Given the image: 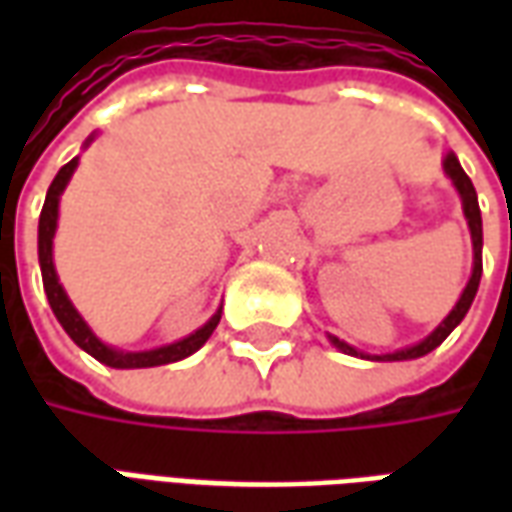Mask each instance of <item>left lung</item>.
Wrapping results in <instances>:
<instances>
[{"instance_id":"8db88e82","label":"left lung","mask_w":512,"mask_h":512,"mask_svg":"<svg viewBox=\"0 0 512 512\" xmlns=\"http://www.w3.org/2000/svg\"><path fill=\"white\" fill-rule=\"evenodd\" d=\"M441 167H444V175L452 180V186L458 191V197H461L463 205V216H466V224H469V233H472V277L466 282V288H463L461 299L455 301V307L450 310V315L444 318V321L433 329V332L425 337V340H419L414 345H406V348H400V351H392V354H365V351H359L354 345H348L340 337H334V334H326L329 337V343L334 348H340L343 354L348 356H359V359H370V362H406V359H419V356L430 354L433 348H439L450 332L458 326V323L466 318V312L472 307L474 296H477V288H480V277H483V216H480V205H477V191H474L472 180L469 175L463 172L461 161L455 153H444L441 158Z\"/></svg>"}]
</instances>
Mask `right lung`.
<instances>
[{
  "mask_svg": "<svg viewBox=\"0 0 512 512\" xmlns=\"http://www.w3.org/2000/svg\"><path fill=\"white\" fill-rule=\"evenodd\" d=\"M95 139V134L87 136L84 147H90V142ZM79 167V156L71 158L65 167L57 172V178L51 180L49 191H46V202H43V211H40L38 222V260H40V274H43V288H46V296H49V304L60 326L68 332L73 343L79 345L82 351L98 359L101 365L117 367V370H136V367H158L169 365V362H180L186 359L194 351H200L202 345L208 343V337L213 334V329L219 326V318H222V307L213 312L208 321L202 323L197 332H191L189 337L183 340H175V343L161 345V348H150V351H120L115 345H106L98 334L87 326L79 310L73 307V301L68 299V293L60 285V277H57V268H54V233H57V219H60V197L65 186L71 183L73 172Z\"/></svg>",
  "mask_w": 512,
  "mask_h": 512,
  "instance_id": "obj_1",
  "label": "right lung"
}]
</instances>
